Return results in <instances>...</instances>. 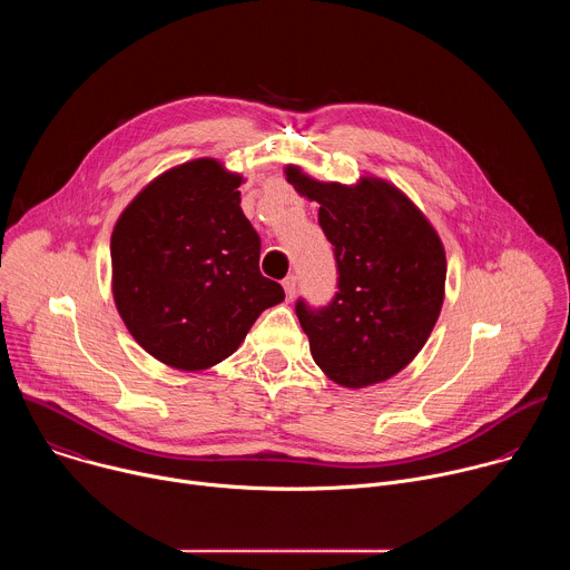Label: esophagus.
<instances>
[{
	"instance_id": "1",
	"label": "esophagus",
	"mask_w": 570,
	"mask_h": 570,
	"mask_svg": "<svg viewBox=\"0 0 570 570\" xmlns=\"http://www.w3.org/2000/svg\"><path fill=\"white\" fill-rule=\"evenodd\" d=\"M282 286H284V293H286V299L291 302L293 297H295V291H297V277H293V275H288L284 282H282Z\"/></svg>"
}]
</instances>
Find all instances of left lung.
<instances>
[{"mask_svg": "<svg viewBox=\"0 0 570 570\" xmlns=\"http://www.w3.org/2000/svg\"><path fill=\"white\" fill-rule=\"evenodd\" d=\"M286 180L320 203L317 220L338 266L327 306L295 304L313 361L343 387L394 376L426 345L442 311L446 257L438 232L385 180L320 183L293 165Z\"/></svg>", "mask_w": 570, "mask_h": 570, "instance_id": "1", "label": "left lung"}]
</instances>
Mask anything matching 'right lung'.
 <instances>
[{
	"label": "right lung",
	"mask_w": 570,
	"mask_h": 570,
	"mask_svg": "<svg viewBox=\"0 0 570 570\" xmlns=\"http://www.w3.org/2000/svg\"><path fill=\"white\" fill-rule=\"evenodd\" d=\"M243 178L200 157L146 185L112 238V295L132 338L157 361L207 370L284 299L259 273L262 238L240 209Z\"/></svg>",
	"instance_id": "add662e5"
}]
</instances>
